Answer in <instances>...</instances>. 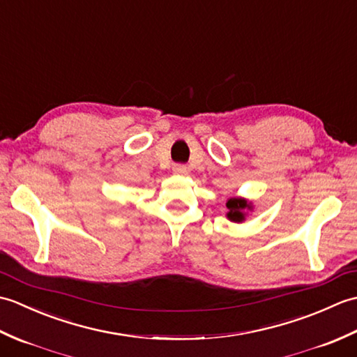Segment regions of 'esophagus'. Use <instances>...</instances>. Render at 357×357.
<instances>
[{
  "label": "esophagus",
  "mask_w": 357,
  "mask_h": 357,
  "mask_svg": "<svg viewBox=\"0 0 357 357\" xmlns=\"http://www.w3.org/2000/svg\"><path fill=\"white\" fill-rule=\"evenodd\" d=\"M173 172L176 173V174H187L188 169H187V165H184V164H174L173 165Z\"/></svg>",
  "instance_id": "34e87169"
}]
</instances>
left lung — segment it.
<instances>
[{
  "instance_id": "8db88e82",
  "label": "left lung",
  "mask_w": 357,
  "mask_h": 357,
  "mask_svg": "<svg viewBox=\"0 0 357 357\" xmlns=\"http://www.w3.org/2000/svg\"><path fill=\"white\" fill-rule=\"evenodd\" d=\"M229 213L227 218L233 222H242L245 219V210H252V204L247 202L244 198H231L227 201Z\"/></svg>"
}]
</instances>
